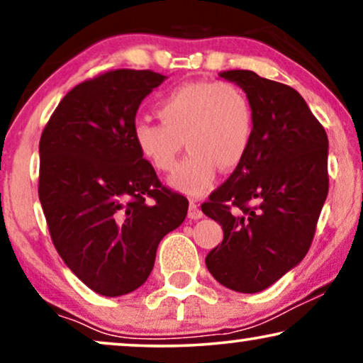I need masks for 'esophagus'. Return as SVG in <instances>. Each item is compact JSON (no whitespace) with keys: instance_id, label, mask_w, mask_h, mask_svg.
<instances>
[{"instance_id":"1","label":"esophagus","mask_w":363,"mask_h":363,"mask_svg":"<svg viewBox=\"0 0 363 363\" xmlns=\"http://www.w3.org/2000/svg\"><path fill=\"white\" fill-rule=\"evenodd\" d=\"M188 218L190 220H200L203 218V211L200 210V205L195 201H190V208H188Z\"/></svg>"}]
</instances>
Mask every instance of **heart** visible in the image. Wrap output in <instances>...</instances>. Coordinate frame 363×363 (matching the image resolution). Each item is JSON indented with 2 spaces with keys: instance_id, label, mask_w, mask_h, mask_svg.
<instances>
[{
  "instance_id": "b5f03b06",
  "label": "heart",
  "mask_w": 363,
  "mask_h": 363,
  "mask_svg": "<svg viewBox=\"0 0 363 363\" xmlns=\"http://www.w3.org/2000/svg\"><path fill=\"white\" fill-rule=\"evenodd\" d=\"M160 123L138 121L133 142L157 172L177 168L183 142L190 150L172 178L186 195L210 190L218 167L233 170L245 158L252 138L255 111L247 94L235 82H188L158 101Z\"/></svg>"
}]
</instances>
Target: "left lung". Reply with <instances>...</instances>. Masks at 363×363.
I'll return each mask as SVG.
<instances>
[{
	"instance_id": "1",
	"label": "left lung",
	"mask_w": 363,
	"mask_h": 363,
	"mask_svg": "<svg viewBox=\"0 0 363 363\" xmlns=\"http://www.w3.org/2000/svg\"><path fill=\"white\" fill-rule=\"evenodd\" d=\"M220 77L247 94L255 127L245 158L201 205L225 235L205 262L220 284L252 294L309 251L329 191V140L296 89L242 69Z\"/></svg>"
}]
</instances>
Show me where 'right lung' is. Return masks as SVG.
Segmentation results:
<instances>
[{"mask_svg": "<svg viewBox=\"0 0 363 363\" xmlns=\"http://www.w3.org/2000/svg\"><path fill=\"white\" fill-rule=\"evenodd\" d=\"M165 76L116 69L71 89L39 140V201L69 269L97 294L140 287L158 242L185 220L188 200L137 150L138 106Z\"/></svg>", "mask_w": 363, "mask_h": 363, "instance_id": "1", "label": "right lung"}]
</instances>
